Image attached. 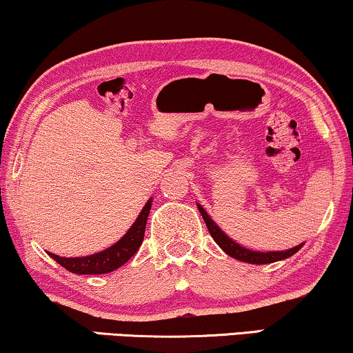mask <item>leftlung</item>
Returning <instances> with one entry per match:
<instances>
[{
    "label": "left lung",
    "instance_id": "obj_1",
    "mask_svg": "<svg viewBox=\"0 0 353 353\" xmlns=\"http://www.w3.org/2000/svg\"><path fill=\"white\" fill-rule=\"evenodd\" d=\"M197 209H199L202 219H204L205 225H207V230H209V233L212 238H214L215 243L219 244L220 248L230 255V257L238 259V260H241V262L255 263V265L273 263V262H278V260H284V259L291 257V255L296 254L297 250L303 245V244H299V245H296V248L281 250V252H257V250L245 249V248H243V245H239L238 243H234L233 239H230L228 236H226L223 231H221L219 226L215 225V221L212 220L209 215H207V212L202 209L199 204H197Z\"/></svg>",
    "mask_w": 353,
    "mask_h": 353
}]
</instances>
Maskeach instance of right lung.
I'll use <instances>...</instances> for the list:
<instances>
[{
	"mask_svg": "<svg viewBox=\"0 0 353 353\" xmlns=\"http://www.w3.org/2000/svg\"><path fill=\"white\" fill-rule=\"evenodd\" d=\"M152 201H148V204L144 205L141 214L138 215L137 221H134L132 228L127 231V234L123 236L119 243L110 245L109 249L103 250V252L88 255V257H59V255L51 254V259H54L61 267H64L69 272L75 274H103L110 273L119 267H122L125 262H128L130 259L137 254L139 245L143 243L144 238V230H146V221L149 210H151Z\"/></svg>",
	"mask_w": 353,
	"mask_h": 353,
	"instance_id": "add662e5",
	"label": "right lung"
}]
</instances>
